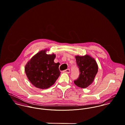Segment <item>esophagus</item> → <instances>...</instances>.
Wrapping results in <instances>:
<instances>
[{"label":"esophagus","instance_id":"obj_1","mask_svg":"<svg viewBox=\"0 0 125 125\" xmlns=\"http://www.w3.org/2000/svg\"><path fill=\"white\" fill-rule=\"evenodd\" d=\"M63 73H69L70 72V69H66V70H64L63 71Z\"/></svg>","mask_w":125,"mask_h":125}]
</instances>
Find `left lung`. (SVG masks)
I'll return each mask as SVG.
<instances>
[{
  "instance_id": "obj_1",
  "label": "left lung",
  "mask_w": 125,
  "mask_h": 125,
  "mask_svg": "<svg viewBox=\"0 0 125 125\" xmlns=\"http://www.w3.org/2000/svg\"><path fill=\"white\" fill-rule=\"evenodd\" d=\"M79 75L74 83L81 88H86L93 82L97 73L98 67L95 60L89 55L75 56Z\"/></svg>"
}]
</instances>
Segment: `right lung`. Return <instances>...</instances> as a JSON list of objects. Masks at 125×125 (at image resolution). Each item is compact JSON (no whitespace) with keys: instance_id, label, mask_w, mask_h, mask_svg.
I'll use <instances>...</instances> for the list:
<instances>
[{"instance_id":"obj_1","label":"right lung","mask_w":125,"mask_h":125,"mask_svg":"<svg viewBox=\"0 0 125 125\" xmlns=\"http://www.w3.org/2000/svg\"><path fill=\"white\" fill-rule=\"evenodd\" d=\"M46 50L36 54L25 67L26 74L36 88L46 89L53 85L61 74L59 63H55V55L46 53Z\"/></svg>"}]
</instances>
